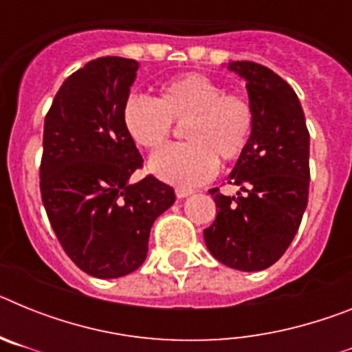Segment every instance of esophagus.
Here are the masks:
<instances>
[{
  "label": "esophagus",
  "instance_id": "obj_1",
  "mask_svg": "<svg viewBox=\"0 0 352 352\" xmlns=\"http://www.w3.org/2000/svg\"><path fill=\"white\" fill-rule=\"evenodd\" d=\"M192 194H194V190H190V188H182V186H178V188H176V197L178 199H185Z\"/></svg>",
  "mask_w": 352,
  "mask_h": 352
}]
</instances>
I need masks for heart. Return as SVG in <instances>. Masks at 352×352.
Segmentation results:
<instances>
[{"label":"heart","instance_id":"obj_1","mask_svg":"<svg viewBox=\"0 0 352 352\" xmlns=\"http://www.w3.org/2000/svg\"><path fill=\"white\" fill-rule=\"evenodd\" d=\"M121 116L130 139L149 151L169 141L173 123L185 125L186 144L162 149L149 160L151 173L179 186L210 179L219 166L217 160H238L256 129V109L248 96L226 91L222 84L203 74L167 80L155 100L130 95Z\"/></svg>","mask_w":352,"mask_h":352}]
</instances>
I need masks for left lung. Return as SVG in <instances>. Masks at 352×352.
<instances>
[{
	"mask_svg": "<svg viewBox=\"0 0 352 352\" xmlns=\"http://www.w3.org/2000/svg\"><path fill=\"white\" fill-rule=\"evenodd\" d=\"M247 80L256 129L229 183L238 197L211 188L217 217L204 229L211 256L239 272H261L284 256L309 203L310 133L294 89L275 72L254 61H231Z\"/></svg>",
	"mask_w": 352,
	"mask_h": 352,
	"instance_id": "8db88e82",
	"label": "left lung"
}]
</instances>
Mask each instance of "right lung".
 Here are the masks:
<instances>
[{"label":"right lung","instance_id":"right-lung-1","mask_svg":"<svg viewBox=\"0 0 352 352\" xmlns=\"http://www.w3.org/2000/svg\"><path fill=\"white\" fill-rule=\"evenodd\" d=\"M135 60L105 56L61 84L43 123L40 192L67 256L96 278L144 263L151 226L176 201L155 176L130 183L142 157L123 126Z\"/></svg>","mask_w":352,"mask_h":352}]
</instances>
